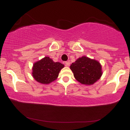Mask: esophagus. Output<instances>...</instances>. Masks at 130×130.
Returning a JSON list of instances; mask_svg holds the SVG:
<instances>
[{"label":"esophagus","instance_id":"1","mask_svg":"<svg viewBox=\"0 0 130 130\" xmlns=\"http://www.w3.org/2000/svg\"><path fill=\"white\" fill-rule=\"evenodd\" d=\"M65 66L68 67V66H70V63L69 62H65Z\"/></svg>","mask_w":130,"mask_h":130}]
</instances>
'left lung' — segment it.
Here are the masks:
<instances>
[{"mask_svg": "<svg viewBox=\"0 0 130 130\" xmlns=\"http://www.w3.org/2000/svg\"><path fill=\"white\" fill-rule=\"evenodd\" d=\"M74 78L84 85L93 84L102 76V67L98 61L86 56L77 59L70 65Z\"/></svg>", "mask_w": 130, "mask_h": 130, "instance_id": "8db88e82", "label": "left lung"}]
</instances>
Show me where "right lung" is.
I'll use <instances>...</instances> for the list:
<instances>
[{
    "label": "right lung",
    "instance_id": "add662e5",
    "mask_svg": "<svg viewBox=\"0 0 130 130\" xmlns=\"http://www.w3.org/2000/svg\"><path fill=\"white\" fill-rule=\"evenodd\" d=\"M63 67V64L54 62L53 59L46 56L34 63L32 76L38 83L49 84L57 79L59 72Z\"/></svg>",
    "mask_w": 130,
    "mask_h": 130
}]
</instances>
